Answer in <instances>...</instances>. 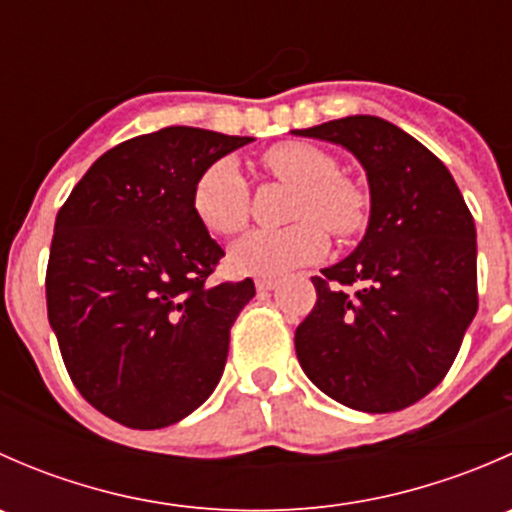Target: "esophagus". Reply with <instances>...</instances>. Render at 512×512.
<instances>
[{"instance_id":"34e87169","label":"esophagus","mask_w":512,"mask_h":512,"mask_svg":"<svg viewBox=\"0 0 512 512\" xmlns=\"http://www.w3.org/2000/svg\"><path fill=\"white\" fill-rule=\"evenodd\" d=\"M255 287L257 292H272L277 287V280H272V277H257Z\"/></svg>"}]
</instances>
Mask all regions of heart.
I'll list each match as a JSON object with an SVG mask.
<instances>
[{
  "label": "heart",
  "mask_w": 512,
  "mask_h": 512,
  "mask_svg": "<svg viewBox=\"0 0 512 512\" xmlns=\"http://www.w3.org/2000/svg\"><path fill=\"white\" fill-rule=\"evenodd\" d=\"M272 178L292 185L289 218L297 223L280 230H255L230 250L237 275L280 277L322 260L329 235H359L369 220V198L354 180L339 175V163L324 148L302 141L277 143L262 153ZM193 210L213 235L232 237L250 223V185L235 160L220 158L200 173L193 188Z\"/></svg>",
  "instance_id": "1"
}]
</instances>
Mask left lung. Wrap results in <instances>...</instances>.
I'll return each mask as SVG.
<instances>
[{
	"instance_id": "1",
	"label": "left lung",
	"mask_w": 512,
	"mask_h": 512,
	"mask_svg": "<svg viewBox=\"0 0 512 512\" xmlns=\"http://www.w3.org/2000/svg\"><path fill=\"white\" fill-rule=\"evenodd\" d=\"M294 133L347 148L371 193L364 240L312 277L317 304L294 332L299 366L349 409L401 411L441 384L478 312L473 215L446 165L384 118Z\"/></svg>"
}]
</instances>
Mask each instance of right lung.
I'll return each instance as SVG.
<instances>
[{
  "label": "right lung",
  "mask_w": 512,
  "mask_h": 512,
  "mask_svg": "<svg viewBox=\"0 0 512 512\" xmlns=\"http://www.w3.org/2000/svg\"><path fill=\"white\" fill-rule=\"evenodd\" d=\"M250 136L168 126L103 153L61 205L46 309L76 389L128 428L193 414L223 376L255 282L210 285L223 247L193 210L200 173Z\"/></svg>",
  "instance_id": "1"
}]
</instances>
